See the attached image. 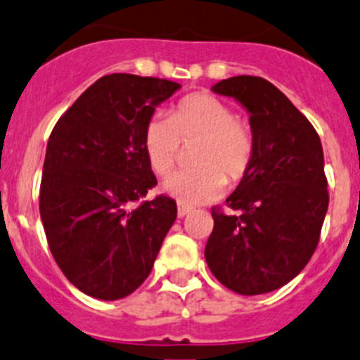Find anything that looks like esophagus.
<instances>
[{"mask_svg":"<svg viewBox=\"0 0 360 360\" xmlns=\"http://www.w3.org/2000/svg\"><path fill=\"white\" fill-rule=\"evenodd\" d=\"M189 212H191V207H186V205H178V212H176V214H178V217H180V219L186 217V215L189 214Z\"/></svg>","mask_w":360,"mask_h":360,"instance_id":"obj_1","label":"esophagus"}]
</instances>
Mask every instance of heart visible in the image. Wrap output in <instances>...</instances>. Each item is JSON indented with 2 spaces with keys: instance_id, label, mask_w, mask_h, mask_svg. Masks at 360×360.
Returning <instances> with one entry per match:
<instances>
[{
  "instance_id": "1",
  "label": "heart",
  "mask_w": 360,
  "mask_h": 360,
  "mask_svg": "<svg viewBox=\"0 0 360 360\" xmlns=\"http://www.w3.org/2000/svg\"><path fill=\"white\" fill-rule=\"evenodd\" d=\"M200 141L194 169L174 171L164 191L182 205H203L224 193L229 180L248 173L256 148L255 132L231 105L210 94H193L174 105L171 116L153 115L143 131V146L153 173L173 169L182 143Z\"/></svg>"
}]
</instances>
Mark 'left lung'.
Wrapping results in <instances>:
<instances>
[{"mask_svg": "<svg viewBox=\"0 0 360 360\" xmlns=\"http://www.w3.org/2000/svg\"><path fill=\"white\" fill-rule=\"evenodd\" d=\"M249 112L256 148L248 173L212 208L205 259L217 281L240 295L285 286L307 265L328 207L323 150L309 120L263 77L237 75L214 84Z\"/></svg>", "mask_w": 360, "mask_h": 360, "instance_id": "left-lung-1", "label": "left lung"}]
</instances>
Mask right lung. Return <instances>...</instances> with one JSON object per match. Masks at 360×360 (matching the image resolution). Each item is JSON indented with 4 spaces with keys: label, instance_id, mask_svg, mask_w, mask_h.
Wrapping results in <instances>:
<instances>
[{
    "label": "right lung",
    "instance_id": "obj_1",
    "mask_svg": "<svg viewBox=\"0 0 360 360\" xmlns=\"http://www.w3.org/2000/svg\"><path fill=\"white\" fill-rule=\"evenodd\" d=\"M178 88L157 77L104 75L51 132L40 217L58 266L86 295L118 300L138 290L176 219L171 198L139 200L157 186L143 131Z\"/></svg>",
    "mask_w": 360,
    "mask_h": 360
}]
</instances>
